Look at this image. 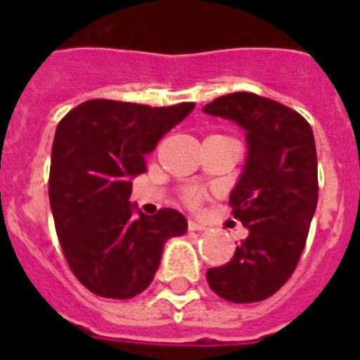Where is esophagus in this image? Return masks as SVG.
<instances>
[{
	"label": "esophagus",
	"instance_id": "obj_1",
	"mask_svg": "<svg viewBox=\"0 0 360 360\" xmlns=\"http://www.w3.org/2000/svg\"><path fill=\"white\" fill-rule=\"evenodd\" d=\"M205 225L202 224H196V221H193V219H189V231H205Z\"/></svg>",
	"mask_w": 360,
	"mask_h": 360
}]
</instances>
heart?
Returning a JSON list of instances; mask_svg holds the SVG:
<instances>
[{
  "mask_svg": "<svg viewBox=\"0 0 360 360\" xmlns=\"http://www.w3.org/2000/svg\"><path fill=\"white\" fill-rule=\"evenodd\" d=\"M182 198H184V202L189 205V207H198L200 202L203 200V195L196 189H186L182 193Z\"/></svg>",
  "mask_w": 360,
  "mask_h": 360,
  "instance_id": "1",
  "label": "heart"
}]
</instances>
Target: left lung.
Returning a JSON list of instances; mask_svg holds the SVG:
<instances>
[{
	"instance_id": "left-lung-1",
	"label": "left lung",
	"mask_w": 360,
	"mask_h": 360,
	"mask_svg": "<svg viewBox=\"0 0 360 360\" xmlns=\"http://www.w3.org/2000/svg\"><path fill=\"white\" fill-rule=\"evenodd\" d=\"M203 111L240 124L249 144L229 200L249 236L231 262L207 270V283L225 301L256 303L290 279L307 245L319 193L314 133L295 110L249 91L221 95Z\"/></svg>"
}]
</instances>
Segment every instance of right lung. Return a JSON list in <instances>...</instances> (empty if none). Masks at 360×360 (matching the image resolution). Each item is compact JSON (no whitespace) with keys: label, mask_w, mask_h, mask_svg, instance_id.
Returning <instances> with one entry per match:
<instances>
[{"label":"right lung","mask_w":360,"mask_h":360,"mask_svg":"<svg viewBox=\"0 0 360 360\" xmlns=\"http://www.w3.org/2000/svg\"><path fill=\"white\" fill-rule=\"evenodd\" d=\"M193 108L91 98L57 124L50 207L66 263L94 294L129 299L144 292L165 241L187 231L182 212L169 207L135 216L129 195L131 178L146 173V155Z\"/></svg>","instance_id":"right-lung-1"}]
</instances>
